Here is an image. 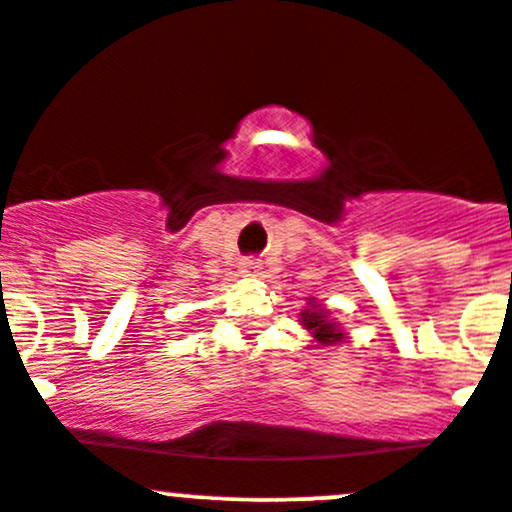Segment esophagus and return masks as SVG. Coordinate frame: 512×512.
I'll list each match as a JSON object with an SVG mask.
<instances>
[{
    "mask_svg": "<svg viewBox=\"0 0 512 512\" xmlns=\"http://www.w3.org/2000/svg\"><path fill=\"white\" fill-rule=\"evenodd\" d=\"M260 269H262V265L257 260H245L243 262V274H245V277H260Z\"/></svg>",
    "mask_w": 512,
    "mask_h": 512,
    "instance_id": "34e87169",
    "label": "esophagus"
}]
</instances>
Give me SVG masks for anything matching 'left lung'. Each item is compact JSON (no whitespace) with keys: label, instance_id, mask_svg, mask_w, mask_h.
I'll use <instances>...</instances> for the list:
<instances>
[{"label":"left lung","instance_id":"obj_1","mask_svg":"<svg viewBox=\"0 0 512 512\" xmlns=\"http://www.w3.org/2000/svg\"><path fill=\"white\" fill-rule=\"evenodd\" d=\"M299 323L306 330H311L313 340L323 347H333L340 345L345 340V333L340 330V325L335 323V318L330 316V311L325 306H320L313 299H308V308L301 311V320Z\"/></svg>","mask_w":512,"mask_h":512}]
</instances>
